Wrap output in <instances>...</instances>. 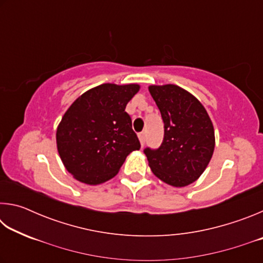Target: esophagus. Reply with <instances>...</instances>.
Listing matches in <instances>:
<instances>
[{
    "instance_id": "1",
    "label": "esophagus",
    "mask_w": 263,
    "mask_h": 263,
    "mask_svg": "<svg viewBox=\"0 0 263 263\" xmlns=\"http://www.w3.org/2000/svg\"><path fill=\"white\" fill-rule=\"evenodd\" d=\"M138 138H139L141 146H144V144H145V140H146V135H145V132H139V133H138Z\"/></svg>"
}]
</instances>
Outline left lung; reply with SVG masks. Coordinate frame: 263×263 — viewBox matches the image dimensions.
<instances>
[{
	"label": "left lung",
	"instance_id": "left-lung-1",
	"mask_svg": "<svg viewBox=\"0 0 263 263\" xmlns=\"http://www.w3.org/2000/svg\"><path fill=\"white\" fill-rule=\"evenodd\" d=\"M164 124L162 144L144 153L153 174L173 186L193 183L205 171L215 149V130L194 95L175 84L149 86Z\"/></svg>",
	"mask_w": 263,
	"mask_h": 263
}]
</instances>
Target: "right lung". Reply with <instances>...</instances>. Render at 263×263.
Segmentation results:
<instances>
[{
	"instance_id": "right-lung-1",
	"label": "right lung",
	"mask_w": 263,
	"mask_h": 263,
	"mask_svg": "<svg viewBox=\"0 0 263 263\" xmlns=\"http://www.w3.org/2000/svg\"><path fill=\"white\" fill-rule=\"evenodd\" d=\"M139 84L104 83L74 101L57 128L58 152L82 183L96 185L117 174L128 154L140 148L125 108Z\"/></svg>"
}]
</instances>
